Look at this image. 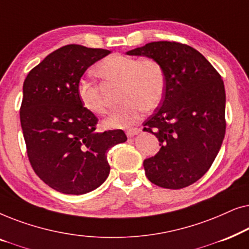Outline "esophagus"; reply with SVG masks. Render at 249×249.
Instances as JSON below:
<instances>
[{
    "instance_id": "34e87169",
    "label": "esophagus",
    "mask_w": 249,
    "mask_h": 249,
    "mask_svg": "<svg viewBox=\"0 0 249 249\" xmlns=\"http://www.w3.org/2000/svg\"><path fill=\"white\" fill-rule=\"evenodd\" d=\"M139 132V130L138 129H136V128H134V129H129V130H127L125 131V134H127V136H128V138H131V137H134V136H136Z\"/></svg>"
}]
</instances>
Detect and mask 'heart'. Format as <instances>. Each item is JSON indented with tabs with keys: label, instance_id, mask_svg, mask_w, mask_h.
<instances>
[{
	"label": "heart",
	"instance_id": "obj_1",
	"mask_svg": "<svg viewBox=\"0 0 249 249\" xmlns=\"http://www.w3.org/2000/svg\"><path fill=\"white\" fill-rule=\"evenodd\" d=\"M95 73L105 83H120L119 102L121 105L112 112L104 124L110 129H128L141 120L144 111L154 110L165 93V70L158 60L112 54L101 61ZM77 95L88 112L105 114L107 111L100 85L81 79L77 85Z\"/></svg>",
	"mask_w": 249,
	"mask_h": 249
}]
</instances>
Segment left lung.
Segmentation results:
<instances>
[{
  "label": "left lung",
  "mask_w": 249,
  "mask_h": 249,
  "mask_svg": "<svg viewBox=\"0 0 249 249\" xmlns=\"http://www.w3.org/2000/svg\"><path fill=\"white\" fill-rule=\"evenodd\" d=\"M152 57L166 74L161 103L144 124L160 142L159 153L144 161L145 175L162 188L196 182L215 160L226 134L223 80L198 51L176 42H152L128 51Z\"/></svg>",
  "instance_id": "8db88e82"
}]
</instances>
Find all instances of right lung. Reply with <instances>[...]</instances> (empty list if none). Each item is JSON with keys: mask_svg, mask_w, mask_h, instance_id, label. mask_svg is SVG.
<instances>
[{"mask_svg": "<svg viewBox=\"0 0 249 249\" xmlns=\"http://www.w3.org/2000/svg\"><path fill=\"white\" fill-rule=\"evenodd\" d=\"M111 52L70 44L49 54L23 81L20 122L34 171L68 195L96 189L110 173L107 153L124 142L122 130L96 131L98 119L81 105L77 85Z\"/></svg>", "mask_w": 249, "mask_h": 249, "instance_id": "add662e5", "label": "right lung"}]
</instances>
